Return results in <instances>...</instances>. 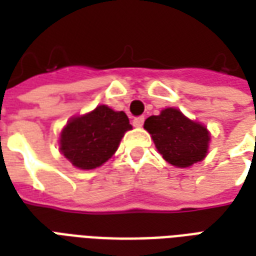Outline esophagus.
Returning a JSON list of instances; mask_svg holds the SVG:
<instances>
[{
    "label": "esophagus",
    "instance_id": "esophagus-1",
    "mask_svg": "<svg viewBox=\"0 0 256 256\" xmlns=\"http://www.w3.org/2000/svg\"><path fill=\"white\" fill-rule=\"evenodd\" d=\"M144 120H145L144 116L136 118V119L133 120V126H136V128H142V124H144Z\"/></svg>",
    "mask_w": 256,
    "mask_h": 256
}]
</instances>
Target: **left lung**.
I'll use <instances>...</instances> for the list:
<instances>
[{
	"mask_svg": "<svg viewBox=\"0 0 256 256\" xmlns=\"http://www.w3.org/2000/svg\"><path fill=\"white\" fill-rule=\"evenodd\" d=\"M163 159L176 167H189L203 160L210 133L202 123L190 120L177 108H166L144 123Z\"/></svg>",
	"mask_w": 256,
	"mask_h": 256,
	"instance_id": "left-lung-1",
	"label": "left lung"
}]
</instances>
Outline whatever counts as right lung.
Instances as JSON below:
<instances>
[{
	"instance_id": "obj_1",
	"label": "right lung",
	"mask_w": 256,
	"mask_h": 256,
	"mask_svg": "<svg viewBox=\"0 0 256 256\" xmlns=\"http://www.w3.org/2000/svg\"><path fill=\"white\" fill-rule=\"evenodd\" d=\"M128 130V115L98 106L89 114L74 116L60 134V152L82 170H92L106 163L115 152Z\"/></svg>"
}]
</instances>
